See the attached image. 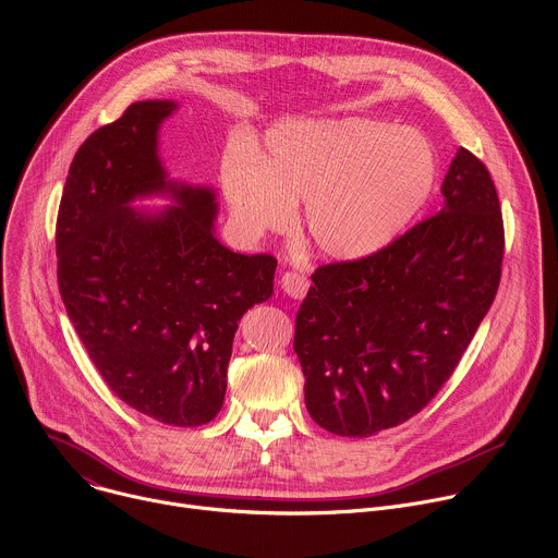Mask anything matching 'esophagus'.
I'll return each instance as SVG.
<instances>
[{
	"label": "esophagus",
	"mask_w": 558,
	"mask_h": 558,
	"mask_svg": "<svg viewBox=\"0 0 558 558\" xmlns=\"http://www.w3.org/2000/svg\"><path fill=\"white\" fill-rule=\"evenodd\" d=\"M280 284H282V291H284L289 298H293V300L304 298V295H306V291H308V280H306L304 276L295 274V271H287V274H282Z\"/></svg>",
	"instance_id": "esophagus-1"
}]
</instances>
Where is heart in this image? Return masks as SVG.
<instances>
[{
    "instance_id": "1",
    "label": "heart",
    "mask_w": 558,
    "mask_h": 558,
    "mask_svg": "<svg viewBox=\"0 0 558 558\" xmlns=\"http://www.w3.org/2000/svg\"><path fill=\"white\" fill-rule=\"evenodd\" d=\"M439 177L437 151L415 128L373 119H302L276 125L267 151L231 156L222 181L247 241L284 231L306 203L304 229L329 260H362L413 222Z\"/></svg>"
}]
</instances>
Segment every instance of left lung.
<instances>
[{
  "mask_svg": "<svg viewBox=\"0 0 558 558\" xmlns=\"http://www.w3.org/2000/svg\"><path fill=\"white\" fill-rule=\"evenodd\" d=\"M439 214L381 252L317 267L293 351L317 426L371 437L417 415L452 375L501 280L504 218L486 166L465 147Z\"/></svg>",
  "mask_w": 558,
  "mask_h": 558,
  "instance_id": "1",
  "label": "left lung"
}]
</instances>
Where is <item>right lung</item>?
<instances>
[{"mask_svg": "<svg viewBox=\"0 0 558 558\" xmlns=\"http://www.w3.org/2000/svg\"><path fill=\"white\" fill-rule=\"evenodd\" d=\"M177 101H136L76 149L57 216V280L70 323L110 390L170 426L222 409L241 317L274 293L276 258L227 250L216 192L172 181L158 130ZM163 195L173 205L136 210Z\"/></svg>", "mask_w": 558, "mask_h": 558, "instance_id": "add662e5", "label": "right lung"}]
</instances>
